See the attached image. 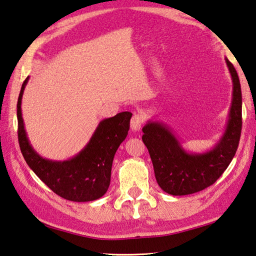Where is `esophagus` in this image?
Returning <instances> with one entry per match:
<instances>
[{
  "label": "esophagus",
  "mask_w": 256,
  "mask_h": 256,
  "mask_svg": "<svg viewBox=\"0 0 256 256\" xmlns=\"http://www.w3.org/2000/svg\"><path fill=\"white\" fill-rule=\"evenodd\" d=\"M144 122V117L142 114L140 112L134 114L132 120H130V127H132V132H139L142 127Z\"/></svg>",
  "instance_id": "esophagus-1"
}]
</instances>
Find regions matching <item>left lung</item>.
<instances>
[{
	"label": "left lung",
	"mask_w": 256,
	"mask_h": 256,
	"mask_svg": "<svg viewBox=\"0 0 256 256\" xmlns=\"http://www.w3.org/2000/svg\"><path fill=\"white\" fill-rule=\"evenodd\" d=\"M232 76L233 94L228 122L218 144L205 152H188L165 124L149 122L142 128V142L150 155L159 187L174 196L205 190L218 180L238 150L242 130V91L233 64L225 58Z\"/></svg>",
	"instance_id": "left-lung-1"
}]
</instances>
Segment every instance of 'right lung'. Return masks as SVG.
<instances>
[{"instance_id": "obj_1", "label": "right lung", "mask_w": 256, "mask_h": 256, "mask_svg": "<svg viewBox=\"0 0 256 256\" xmlns=\"http://www.w3.org/2000/svg\"><path fill=\"white\" fill-rule=\"evenodd\" d=\"M28 81V76L22 84L16 108L18 144L28 167L62 198L72 202H91L102 197L110 185L114 154L127 137L132 114L124 112L114 117L104 119L79 154L68 160H50L33 149L24 128L21 104Z\"/></svg>"}]
</instances>
